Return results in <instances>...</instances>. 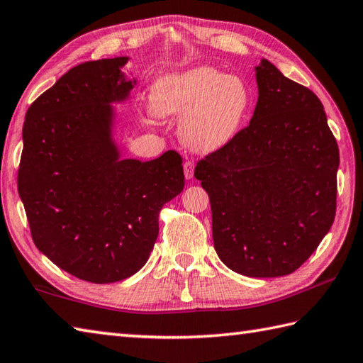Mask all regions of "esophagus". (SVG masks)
I'll use <instances>...</instances> for the list:
<instances>
[{"instance_id":"esophagus-1","label":"esophagus","mask_w":363,"mask_h":363,"mask_svg":"<svg viewBox=\"0 0 363 363\" xmlns=\"http://www.w3.org/2000/svg\"><path fill=\"white\" fill-rule=\"evenodd\" d=\"M194 169H195L194 162L184 163V174H186V179H191V177H194Z\"/></svg>"}]
</instances>
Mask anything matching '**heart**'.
Returning <instances> with one entry per match:
<instances>
[{
    "mask_svg": "<svg viewBox=\"0 0 363 363\" xmlns=\"http://www.w3.org/2000/svg\"><path fill=\"white\" fill-rule=\"evenodd\" d=\"M162 116H182L181 137L195 151H214L236 135L250 106L242 78L201 66L163 77L152 91Z\"/></svg>",
    "mask_w": 363,
    "mask_h": 363,
    "instance_id": "b5f03b06",
    "label": "heart"
}]
</instances>
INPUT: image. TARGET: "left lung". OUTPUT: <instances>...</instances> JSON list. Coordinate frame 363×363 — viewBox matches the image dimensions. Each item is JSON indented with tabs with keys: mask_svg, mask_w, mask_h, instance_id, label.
Segmentation results:
<instances>
[{
	"mask_svg": "<svg viewBox=\"0 0 363 363\" xmlns=\"http://www.w3.org/2000/svg\"><path fill=\"white\" fill-rule=\"evenodd\" d=\"M257 83L250 124L198 162L195 177L209 195L218 258L271 279L297 271L329 233L340 154L313 91L267 60Z\"/></svg>",
	"mask_w": 363,
	"mask_h": 363,
	"instance_id": "obj_1",
	"label": "left lung"
}]
</instances>
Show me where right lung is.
Returning a JSON list of instances; mask_svg holds the SVG:
<instances>
[{
    "label": "right lung",
    "instance_id": "right-lung-1",
    "mask_svg": "<svg viewBox=\"0 0 363 363\" xmlns=\"http://www.w3.org/2000/svg\"><path fill=\"white\" fill-rule=\"evenodd\" d=\"M127 60L78 64L35 99L17 177L35 247L62 271L101 285L146 264L162 206L184 189L176 151L119 159L110 104L133 88L119 69Z\"/></svg>",
    "mask_w": 363,
    "mask_h": 363
}]
</instances>
